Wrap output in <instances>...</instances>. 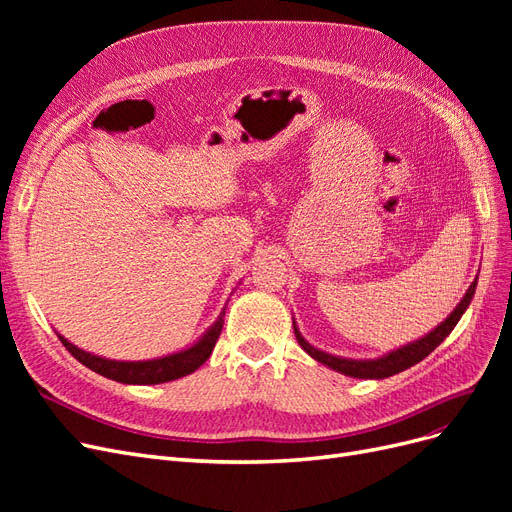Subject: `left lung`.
Segmentation results:
<instances>
[{
    "label": "left lung",
    "mask_w": 512,
    "mask_h": 512,
    "mask_svg": "<svg viewBox=\"0 0 512 512\" xmlns=\"http://www.w3.org/2000/svg\"><path fill=\"white\" fill-rule=\"evenodd\" d=\"M476 280L470 284L466 297H463L459 301V305L453 309L451 316H448L442 324H438L436 329H433L431 333H427L425 337L416 339V342H410L406 346H401L389 354L380 356V359H367V361H356V359H344V356H335V354H329V352H322L318 348H314L309 342H305V337L299 333L297 324L292 322L294 327V335H297V342L299 346L312 356V359H316L318 363L327 365L335 371H339V374L344 376H350V378H361V380H382V378H389V376H395L399 374V371H404L416 363H421L425 356H429L433 350H436L444 339L451 335V331L457 327V322L461 320L463 312H466L472 297H474V290H476Z\"/></svg>",
    "instance_id": "8db88e82"
}]
</instances>
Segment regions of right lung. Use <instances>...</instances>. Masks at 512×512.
<instances>
[{
  "instance_id": "add662e5",
  "label": "right lung",
  "mask_w": 512,
  "mask_h": 512,
  "mask_svg": "<svg viewBox=\"0 0 512 512\" xmlns=\"http://www.w3.org/2000/svg\"><path fill=\"white\" fill-rule=\"evenodd\" d=\"M224 314H226V307L220 312L218 320L211 324L207 333L200 337L194 346L185 348L181 352H175V354L160 356V359H151V361L104 359V356H96V354L76 348L59 333H57V337L61 339V344L66 346V350L74 356L76 361L83 363L85 367H89L91 371H96V374H100L108 380L123 382V384H162V382H170V380H177V378L192 374V371H196L209 359L213 348H215V342H218V337L222 333Z\"/></svg>"
}]
</instances>
